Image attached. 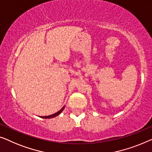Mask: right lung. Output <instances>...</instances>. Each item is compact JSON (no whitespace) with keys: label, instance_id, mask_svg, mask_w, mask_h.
Instances as JSON below:
<instances>
[{"label":"right lung","instance_id":"add662e5","mask_svg":"<svg viewBox=\"0 0 152 152\" xmlns=\"http://www.w3.org/2000/svg\"><path fill=\"white\" fill-rule=\"evenodd\" d=\"M64 108H65V106H64L62 108L61 110L58 111V112H56V113H55V114H54L50 115V116H40V118H54V117L57 116L58 115H59L60 114H61V113L63 112V110Z\"/></svg>","mask_w":152,"mask_h":152}]
</instances>
